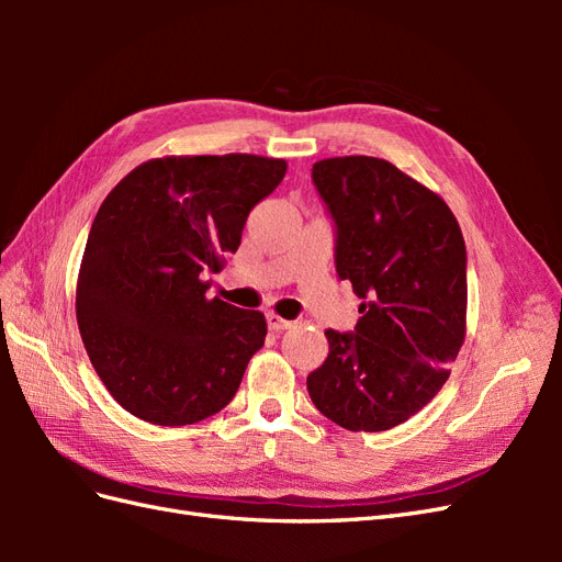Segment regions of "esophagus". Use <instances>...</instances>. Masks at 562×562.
<instances>
[{"mask_svg":"<svg viewBox=\"0 0 562 562\" xmlns=\"http://www.w3.org/2000/svg\"><path fill=\"white\" fill-rule=\"evenodd\" d=\"M267 326H269V330H271V333H281V330H288V328H291L293 323H291V321H285V318H281L279 314L271 312V314H267Z\"/></svg>","mask_w":562,"mask_h":562,"instance_id":"obj_1","label":"esophagus"}]
</instances>
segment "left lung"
<instances>
[{
    "label": "left lung",
    "mask_w": 562,
    "mask_h": 562,
    "mask_svg": "<svg viewBox=\"0 0 562 562\" xmlns=\"http://www.w3.org/2000/svg\"><path fill=\"white\" fill-rule=\"evenodd\" d=\"M312 178L335 220L337 277L363 302L353 333L326 330L307 391L342 429L386 431L438 394L464 345V236L443 199L384 159H321Z\"/></svg>",
    "instance_id": "8db88e82"
}]
</instances>
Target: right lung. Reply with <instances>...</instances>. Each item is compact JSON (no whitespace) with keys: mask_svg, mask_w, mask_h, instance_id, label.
Segmentation results:
<instances>
[{"mask_svg":"<svg viewBox=\"0 0 562 562\" xmlns=\"http://www.w3.org/2000/svg\"><path fill=\"white\" fill-rule=\"evenodd\" d=\"M283 159H149L105 196L77 279V323L112 398L159 427L206 419L234 398L265 314L209 300V274L241 246L252 206Z\"/></svg>","mask_w":562,"mask_h":562,"instance_id":"add662e5","label":"right lung"}]
</instances>
